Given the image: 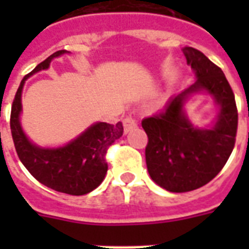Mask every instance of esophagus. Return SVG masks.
Listing matches in <instances>:
<instances>
[{
  "label": "esophagus",
  "mask_w": 249,
  "mask_h": 249,
  "mask_svg": "<svg viewBox=\"0 0 249 249\" xmlns=\"http://www.w3.org/2000/svg\"><path fill=\"white\" fill-rule=\"evenodd\" d=\"M136 125H137V121H136L135 116L129 114V116H126V117L124 119V130L125 132H129V130H132L133 128H136Z\"/></svg>",
  "instance_id": "esophagus-1"
}]
</instances>
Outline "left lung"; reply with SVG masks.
<instances>
[{
  "label": "left lung",
  "instance_id": "left-lung-1",
  "mask_svg": "<svg viewBox=\"0 0 249 249\" xmlns=\"http://www.w3.org/2000/svg\"><path fill=\"white\" fill-rule=\"evenodd\" d=\"M183 52L197 80L171 98L162 110L141 123L148 136V172L169 192L193 191L216 178L233 151L237 132L235 94L223 71L195 48L187 46ZM198 90H207L220 105L218 123L212 130L193 128L182 113L185 97Z\"/></svg>",
  "mask_w": 249,
  "mask_h": 249
}]
</instances>
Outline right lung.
<instances>
[{"label":"right lung","mask_w":249,"mask_h":249,"mask_svg":"<svg viewBox=\"0 0 249 249\" xmlns=\"http://www.w3.org/2000/svg\"><path fill=\"white\" fill-rule=\"evenodd\" d=\"M64 53L65 51L53 53L24 77L12 104L10 130L19 160L36 180L57 192L81 196L92 192L103 183L108 171L105 155L109 146L123 136V124L97 123L68 145L57 149H42L26 139L18 120L25 80L36 71L48 69L52 60Z\"/></svg>","instance_id":"1"}]
</instances>
